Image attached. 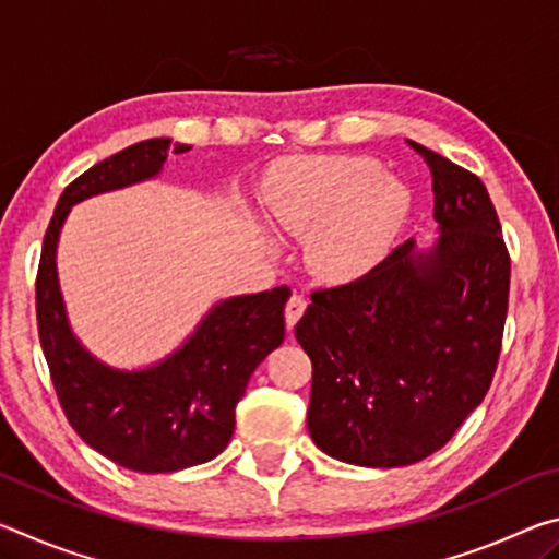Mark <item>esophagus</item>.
Instances as JSON below:
<instances>
[{
  "label": "esophagus",
  "mask_w": 559,
  "mask_h": 559,
  "mask_svg": "<svg viewBox=\"0 0 559 559\" xmlns=\"http://www.w3.org/2000/svg\"><path fill=\"white\" fill-rule=\"evenodd\" d=\"M306 306H308L306 298L298 296V293H293V296L288 298V302H286V325H288V330L298 323L302 313H306Z\"/></svg>",
  "instance_id": "obj_1"
}]
</instances>
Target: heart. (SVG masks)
<instances>
[{
    "instance_id": "obj_1",
    "label": "heart",
    "mask_w": 559,
    "mask_h": 559,
    "mask_svg": "<svg viewBox=\"0 0 559 559\" xmlns=\"http://www.w3.org/2000/svg\"><path fill=\"white\" fill-rule=\"evenodd\" d=\"M409 189L372 157H302L266 192L273 226L309 236L308 259L328 278L349 281L372 271L409 214Z\"/></svg>"
}]
</instances>
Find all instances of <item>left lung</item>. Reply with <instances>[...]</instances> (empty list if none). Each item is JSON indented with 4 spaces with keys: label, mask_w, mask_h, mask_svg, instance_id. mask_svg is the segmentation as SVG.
<instances>
[{
    "label": "left lung",
    "mask_w": 559,
    "mask_h": 559,
    "mask_svg": "<svg viewBox=\"0 0 559 559\" xmlns=\"http://www.w3.org/2000/svg\"><path fill=\"white\" fill-rule=\"evenodd\" d=\"M439 239H409L345 286L313 290L296 337L313 362L308 431L337 461L409 466L447 443L493 382L510 257L480 179L424 145Z\"/></svg>",
    "instance_id": "1"
}]
</instances>
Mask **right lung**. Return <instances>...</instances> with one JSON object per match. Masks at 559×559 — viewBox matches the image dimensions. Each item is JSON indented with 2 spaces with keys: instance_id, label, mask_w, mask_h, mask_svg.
Here are the masks:
<instances>
[{
  "instance_id": "1",
  "label": "right lung",
  "mask_w": 559,
  "mask_h": 559,
  "mask_svg": "<svg viewBox=\"0 0 559 559\" xmlns=\"http://www.w3.org/2000/svg\"><path fill=\"white\" fill-rule=\"evenodd\" d=\"M187 150L169 138L143 140L75 177L56 204L36 273L39 340L66 419L91 449L138 473H173L219 456L249 377L286 335L288 286L219 300L182 347L145 370H116L73 335L56 273L71 206L153 179L169 153Z\"/></svg>"
}]
</instances>
